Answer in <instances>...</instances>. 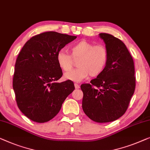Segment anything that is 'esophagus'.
<instances>
[{
  "mask_svg": "<svg viewBox=\"0 0 150 150\" xmlns=\"http://www.w3.org/2000/svg\"><path fill=\"white\" fill-rule=\"evenodd\" d=\"M74 85H75V89H79V84H77V83H75Z\"/></svg>",
  "mask_w": 150,
  "mask_h": 150,
  "instance_id": "34e87169",
  "label": "esophagus"
}]
</instances>
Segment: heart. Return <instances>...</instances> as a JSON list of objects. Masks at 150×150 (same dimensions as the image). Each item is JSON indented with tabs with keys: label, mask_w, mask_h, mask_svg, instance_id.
Instances as JSON below:
<instances>
[{
	"label": "heart",
	"mask_w": 150,
	"mask_h": 150,
	"mask_svg": "<svg viewBox=\"0 0 150 150\" xmlns=\"http://www.w3.org/2000/svg\"><path fill=\"white\" fill-rule=\"evenodd\" d=\"M70 55L60 51L56 55L58 67L64 72L73 67V60H78L77 69L66 73L64 78L74 82H80L87 79L99 76L106 69L109 61V51L103 44L94 45L86 40H81L69 48Z\"/></svg>",
	"instance_id": "1"
}]
</instances>
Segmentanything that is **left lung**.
Here are the masks:
<instances>
[{"instance_id": "8db88e82", "label": "left lung", "mask_w": 150, "mask_h": 150, "mask_svg": "<svg viewBox=\"0 0 150 150\" xmlns=\"http://www.w3.org/2000/svg\"><path fill=\"white\" fill-rule=\"evenodd\" d=\"M109 51L105 71L90 83H83L82 108L86 115L99 123L117 120L127 110L136 86L132 57L125 44L114 36L100 33Z\"/></svg>"}]
</instances>
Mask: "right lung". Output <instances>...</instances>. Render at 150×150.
<instances>
[{
  "instance_id": "obj_1",
  "label": "right lung",
  "mask_w": 150,
  "mask_h": 150,
  "mask_svg": "<svg viewBox=\"0 0 150 150\" xmlns=\"http://www.w3.org/2000/svg\"><path fill=\"white\" fill-rule=\"evenodd\" d=\"M77 37L53 31L34 36L21 50L13 78V88L20 110L34 122L54 118L63 102L75 90L71 80L58 83L62 76L56 55Z\"/></svg>"
}]
</instances>
